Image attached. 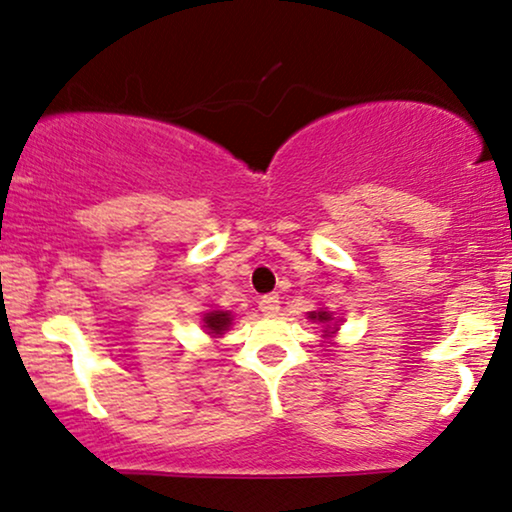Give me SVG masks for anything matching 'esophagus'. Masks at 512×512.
<instances>
[{
  "label": "esophagus",
  "mask_w": 512,
  "mask_h": 512,
  "mask_svg": "<svg viewBox=\"0 0 512 512\" xmlns=\"http://www.w3.org/2000/svg\"><path fill=\"white\" fill-rule=\"evenodd\" d=\"M278 309H281V300H278V295H264L260 300V312L264 316H276Z\"/></svg>",
  "instance_id": "esophagus-1"
}]
</instances>
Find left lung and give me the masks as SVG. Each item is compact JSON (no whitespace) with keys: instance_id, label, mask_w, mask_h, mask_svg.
<instances>
[{"instance_id":"obj_1","label":"left lung","mask_w":512,"mask_h":512,"mask_svg":"<svg viewBox=\"0 0 512 512\" xmlns=\"http://www.w3.org/2000/svg\"><path fill=\"white\" fill-rule=\"evenodd\" d=\"M309 319L321 321V323H331L333 321V314H328V312H323V309H319V312H309ZM335 331H338V328H333V331H331V326H326V331H323V333L331 335Z\"/></svg>"}]
</instances>
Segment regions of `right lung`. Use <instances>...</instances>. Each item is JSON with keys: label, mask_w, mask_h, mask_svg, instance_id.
Segmentation results:
<instances>
[{"label": "right lung", "mask_w": 512, "mask_h": 512, "mask_svg": "<svg viewBox=\"0 0 512 512\" xmlns=\"http://www.w3.org/2000/svg\"><path fill=\"white\" fill-rule=\"evenodd\" d=\"M231 312H222V309H212L203 316V323H205V331H208L212 338H217V335H222L224 331H229L231 326Z\"/></svg>", "instance_id": "add662e5"}]
</instances>
